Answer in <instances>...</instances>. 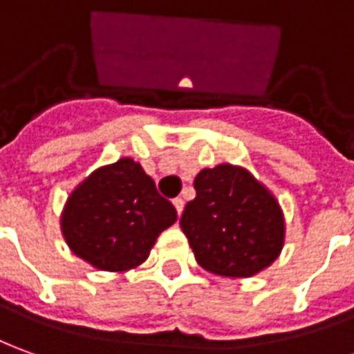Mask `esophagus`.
I'll return each instance as SVG.
<instances>
[{
	"instance_id": "obj_1",
	"label": "esophagus",
	"mask_w": 354,
	"mask_h": 354,
	"mask_svg": "<svg viewBox=\"0 0 354 354\" xmlns=\"http://www.w3.org/2000/svg\"><path fill=\"white\" fill-rule=\"evenodd\" d=\"M173 206H175V209H177V214L181 216L183 208H185V201H183V198H175V201H173Z\"/></svg>"
}]
</instances>
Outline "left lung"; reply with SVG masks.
Segmentation results:
<instances>
[{
    "instance_id": "obj_1",
    "label": "left lung",
    "mask_w": 354,
    "mask_h": 354,
    "mask_svg": "<svg viewBox=\"0 0 354 354\" xmlns=\"http://www.w3.org/2000/svg\"><path fill=\"white\" fill-rule=\"evenodd\" d=\"M196 198L185 206L183 233L196 262L221 277H250L283 248L279 202L239 165L219 163L194 179Z\"/></svg>"
}]
</instances>
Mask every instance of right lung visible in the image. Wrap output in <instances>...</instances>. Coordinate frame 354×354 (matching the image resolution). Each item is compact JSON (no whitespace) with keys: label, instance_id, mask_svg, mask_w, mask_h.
Listing matches in <instances>:
<instances>
[{"label":"right lung","instance_id":"1","mask_svg":"<svg viewBox=\"0 0 354 354\" xmlns=\"http://www.w3.org/2000/svg\"><path fill=\"white\" fill-rule=\"evenodd\" d=\"M177 209L131 158L98 167L71 192L61 214L69 248L102 272H127L145 262Z\"/></svg>","mask_w":354,"mask_h":354}]
</instances>
